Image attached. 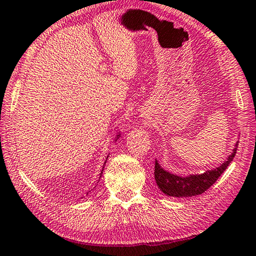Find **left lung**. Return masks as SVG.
Listing matches in <instances>:
<instances>
[{
    "mask_svg": "<svg viewBox=\"0 0 256 256\" xmlns=\"http://www.w3.org/2000/svg\"><path fill=\"white\" fill-rule=\"evenodd\" d=\"M237 146L232 153L230 155V158L225 160L220 166L207 171L202 174H196V176H190L186 178L178 176L176 174H171L160 166L158 160H155V181L158 183L160 191H163L166 196H192L204 194L212 186L214 182L218 180V178L222 176V173L227 168L228 165L234 158L236 155Z\"/></svg>",
    "mask_w": 256,
    "mask_h": 256,
    "instance_id": "obj_1",
    "label": "left lung"
}]
</instances>
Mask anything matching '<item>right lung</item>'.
I'll list each match as a JSON object with an SVG mask.
<instances>
[{
    "mask_svg": "<svg viewBox=\"0 0 256 256\" xmlns=\"http://www.w3.org/2000/svg\"><path fill=\"white\" fill-rule=\"evenodd\" d=\"M101 174H102V172H101Z\"/></svg>",
    "mask_w": 256,
    "mask_h": 256,
    "instance_id": "add662e5",
    "label": "right lung"
}]
</instances>
